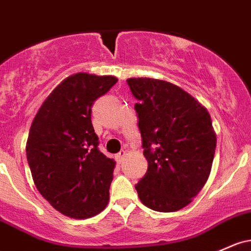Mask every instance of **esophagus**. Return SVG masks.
Returning <instances> with one entry per match:
<instances>
[{
	"mask_svg": "<svg viewBox=\"0 0 251 251\" xmlns=\"http://www.w3.org/2000/svg\"><path fill=\"white\" fill-rule=\"evenodd\" d=\"M126 155H127V153H126V151H124V150H121L119 153H117V155H115V159H117L118 163H121V162L124 161V158H125Z\"/></svg>",
	"mask_w": 251,
	"mask_h": 251,
	"instance_id": "obj_1",
	"label": "esophagus"
}]
</instances>
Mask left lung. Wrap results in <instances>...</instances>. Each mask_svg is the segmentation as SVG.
Returning <instances> with one entry per match:
<instances>
[{"label":"left lung","instance_id":"8db88e82","mask_svg":"<svg viewBox=\"0 0 251 251\" xmlns=\"http://www.w3.org/2000/svg\"><path fill=\"white\" fill-rule=\"evenodd\" d=\"M142 147L148 159L136 184L140 201L153 211L186 207L211 173L217 137L210 113L192 95L162 79L128 78Z\"/></svg>","mask_w":251,"mask_h":251}]
</instances>
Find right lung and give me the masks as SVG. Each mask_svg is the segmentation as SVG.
Instances as JSON below:
<instances>
[{
    "mask_svg": "<svg viewBox=\"0 0 251 251\" xmlns=\"http://www.w3.org/2000/svg\"><path fill=\"white\" fill-rule=\"evenodd\" d=\"M118 82L78 73L57 85L35 114L26 155L38 191L60 213L85 219L104 210L115 162L99 150L92 107Z\"/></svg>",
    "mask_w": 251,
    "mask_h": 251,
    "instance_id": "right-lung-1",
    "label": "right lung"
}]
</instances>
